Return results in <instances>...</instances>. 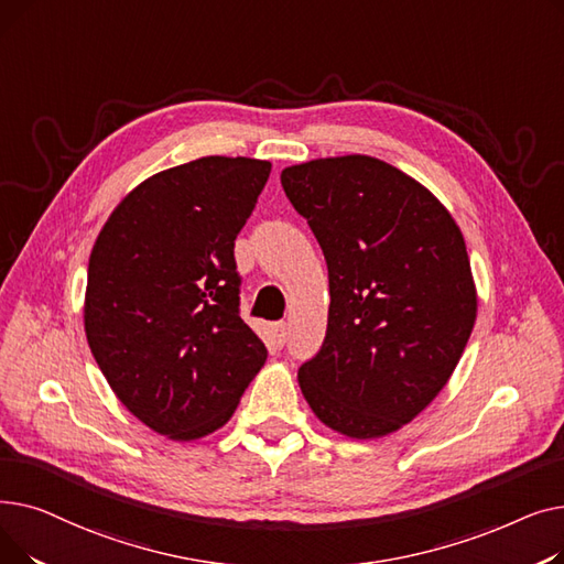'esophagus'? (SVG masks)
Wrapping results in <instances>:
<instances>
[{
	"mask_svg": "<svg viewBox=\"0 0 564 564\" xmlns=\"http://www.w3.org/2000/svg\"><path fill=\"white\" fill-rule=\"evenodd\" d=\"M285 336H288V324L285 322H274L272 324V340L276 347L285 345Z\"/></svg>",
	"mask_w": 564,
	"mask_h": 564,
	"instance_id": "obj_1",
	"label": "esophagus"
}]
</instances>
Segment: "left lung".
<instances>
[{"label": "left lung", "instance_id": "8db88e82", "mask_svg": "<svg viewBox=\"0 0 564 564\" xmlns=\"http://www.w3.org/2000/svg\"><path fill=\"white\" fill-rule=\"evenodd\" d=\"M281 185L329 270L327 336L300 368L302 393L340 434H391L446 387L473 332L462 230L423 185L368 155L288 166Z\"/></svg>", "mask_w": 564, "mask_h": 564}]
</instances>
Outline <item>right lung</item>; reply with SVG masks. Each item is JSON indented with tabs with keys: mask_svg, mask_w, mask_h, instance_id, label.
I'll return each instance as SVG.
<instances>
[{
	"mask_svg": "<svg viewBox=\"0 0 564 564\" xmlns=\"http://www.w3.org/2000/svg\"><path fill=\"white\" fill-rule=\"evenodd\" d=\"M272 164L210 155L130 192L88 260L84 329L109 387L151 430H219L264 366L240 317L235 237Z\"/></svg>",
	"mask_w": 564,
	"mask_h": 564,
	"instance_id": "add662e5",
	"label": "right lung"
}]
</instances>
